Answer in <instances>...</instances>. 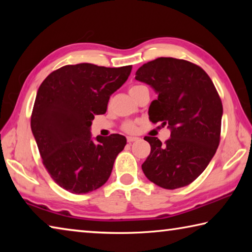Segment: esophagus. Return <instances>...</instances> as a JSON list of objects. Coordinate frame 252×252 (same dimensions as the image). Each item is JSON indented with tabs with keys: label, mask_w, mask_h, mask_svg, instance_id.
<instances>
[{
	"label": "esophagus",
	"mask_w": 252,
	"mask_h": 252,
	"mask_svg": "<svg viewBox=\"0 0 252 252\" xmlns=\"http://www.w3.org/2000/svg\"><path fill=\"white\" fill-rule=\"evenodd\" d=\"M126 140H127V142L131 143V142H133V141H136V140H138V138H136V136H127Z\"/></svg>",
	"instance_id": "esophagus-1"
}]
</instances>
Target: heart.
<instances>
[{"mask_svg": "<svg viewBox=\"0 0 252 252\" xmlns=\"http://www.w3.org/2000/svg\"><path fill=\"white\" fill-rule=\"evenodd\" d=\"M140 87H142V85H133V87L130 88V92L135 90V89H138ZM122 127H123V130H125L126 132H130V133H131V132H134L135 129H136L134 122H126L125 125H123Z\"/></svg>", "mask_w": 252, "mask_h": 252, "instance_id": "1", "label": "heart"}]
</instances>
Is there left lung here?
I'll return each mask as SVG.
<instances>
[{
  "instance_id": "8db88e82",
  "label": "left lung",
  "mask_w": 252,
  "mask_h": 252,
  "mask_svg": "<svg viewBox=\"0 0 252 252\" xmlns=\"http://www.w3.org/2000/svg\"><path fill=\"white\" fill-rule=\"evenodd\" d=\"M135 80L158 93L149 108L150 121L171 130L163 144L144 136L151 152L142 164L143 173L163 189L190 185L208 167L220 142L223 110L215 84L199 65L173 58L146 63L135 72Z\"/></svg>"
}]
</instances>
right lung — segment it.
Instances as JSON below:
<instances>
[{
    "label": "right lung",
    "mask_w": 252,
    "mask_h": 252,
    "mask_svg": "<svg viewBox=\"0 0 252 252\" xmlns=\"http://www.w3.org/2000/svg\"><path fill=\"white\" fill-rule=\"evenodd\" d=\"M132 65H64L46 76L34 102L31 129L45 169L66 191L83 194L108 181L126 136H96L91 125L104 114L110 95L126 82Z\"/></svg>",
    "instance_id": "obj_1"
}]
</instances>
